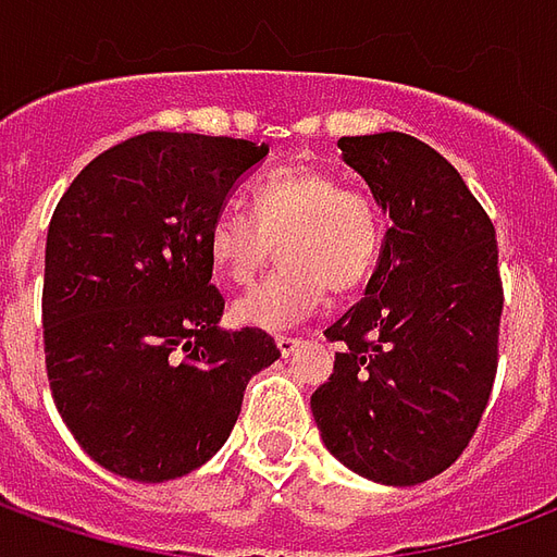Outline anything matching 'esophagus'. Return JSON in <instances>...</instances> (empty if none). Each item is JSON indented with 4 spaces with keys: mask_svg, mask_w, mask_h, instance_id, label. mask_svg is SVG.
Wrapping results in <instances>:
<instances>
[{
    "mask_svg": "<svg viewBox=\"0 0 557 557\" xmlns=\"http://www.w3.org/2000/svg\"><path fill=\"white\" fill-rule=\"evenodd\" d=\"M274 343H277V349H280V355H283V358L295 355V349L301 346V339H298V337H277Z\"/></svg>",
    "mask_w": 557,
    "mask_h": 557,
    "instance_id": "esophagus-1",
    "label": "esophagus"
}]
</instances>
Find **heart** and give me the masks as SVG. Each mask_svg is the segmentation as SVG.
<instances>
[{
  "mask_svg": "<svg viewBox=\"0 0 557 557\" xmlns=\"http://www.w3.org/2000/svg\"><path fill=\"white\" fill-rule=\"evenodd\" d=\"M250 208L253 218L223 208L208 226L214 274L238 286L271 262L274 244L280 250L283 268L232 307L238 325L289 331L322 310L327 286L343 295L373 274L385 223L367 190L313 166H280L259 178Z\"/></svg>",
  "mask_w": 557,
  "mask_h": 557,
  "instance_id": "1",
  "label": "heart"
}]
</instances>
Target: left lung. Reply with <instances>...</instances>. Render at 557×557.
Returning <instances> with one entry per match:
<instances>
[{"mask_svg": "<svg viewBox=\"0 0 557 557\" xmlns=\"http://www.w3.org/2000/svg\"><path fill=\"white\" fill-rule=\"evenodd\" d=\"M337 146L391 230L363 298L325 331L343 351L310 409L343 466L414 486L454 466L490 403L504 307L495 226L426 143L387 131Z\"/></svg>", "mask_w": 557, "mask_h": 557, "instance_id": "left-lung-1", "label": "left lung"}]
</instances>
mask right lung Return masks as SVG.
Returning <instances> with one entry per match:
<instances>
[{
    "instance_id": "add662e5",
    "label": "right lung",
    "mask_w": 557,
    "mask_h": 557,
    "mask_svg": "<svg viewBox=\"0 0 557 557\" xmlns=\"http://www.w3.org/2000/svg\"><path fill=\"white\" fill-rule=\"evenodd\" d=\"M268 146L148 131L71 182L47 230L44 355L55 409L119 478L163 483L230 438L244 387L280 358L223 331L208 226Z\"/></svg>"
}]
</instances>
